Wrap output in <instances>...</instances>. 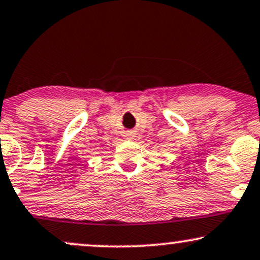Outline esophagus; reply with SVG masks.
Returning <instances> with one entry per match:
<instances>
[{"label":"esophagus","instance_id":"1","mask_svg":"<svg viewBox=\"0 0 260 260\" xmlns=\"http://www.w3.org/2000/svg\"><path fill=\"white\" fill-rule=\"evenodd\" d=\"M124 137H126L127 139L131 140L136 137V133H134V131H126V132H124Z\"/></svg>","mask_w":260,"mask_h":260}]
</instances>
